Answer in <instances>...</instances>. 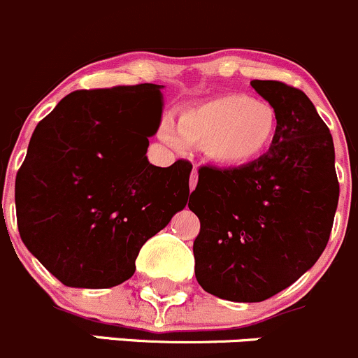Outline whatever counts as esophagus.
<instances>
[{
	"label": "esophagus",
	"mask_w": 358,
	"mask_h": 358,
	"mask_svg": "<svg viewBox=\"0 0 358 358\" xmlns=\"http://www.w3.org/2000/svg\"><path fill=\"white\" fill-rule=\"evenodd\" d=\"M196 182H198V167H193V171H191V178H189V187L191 191L196 187Z\"/></svg>",
	"instance_id": "esophagus-1"
}]
</instances>
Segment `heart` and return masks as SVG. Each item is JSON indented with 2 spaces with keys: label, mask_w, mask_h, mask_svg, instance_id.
Returning <instances> with one entry per match:
<instances>
[{
  "label": "heart",
  "mask_w": 358,
  "mask_h": 358,
  "mask_svg": "<svg viewBox=\"0 0 358 358\" xmlns=\"http://www.w3.org/2000/svg\"><path fill=\"white\" fill-rule=\"evenodd\" d=\"M278 132V113L264 99L220 94L180 112L178 131L162 127V139L174 148L205 146L206 157L224 167H241L264 155Z\"/></svg>",
  "instance_id": "obj_1"
}]
</instances>
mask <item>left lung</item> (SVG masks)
<instances>
[{"label":"left lung","instance_id":"8db88e82","mask_svg":"<svg viewBox=\"0 0 358 358\" xmlns=\"http://www.w3.org/2000/svg\"><path fill=\"white\" fill-rule=\"evenodd\" d=\"M278 113L271 148L252 164L201 167L189 210L196 281L229 301H264L319 260L329 241L340 184L329 129L303 91L252 80Z\"/></svg>","mask_w":358,"mask_h":358}]
</instances>
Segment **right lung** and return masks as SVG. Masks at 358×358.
Masks as SVG:
<instances>
[{
    "label": "right lung",
    "instance_id": "1",
    "mask_svg": "<svg viewBox=\"0 0 358 358\" xmlns=\"http://www.w3.org/2000/svg\"><path fill=\"white\" fill-rule=\"evenodd\" d=\"M164 86L76 91L32 132L15 184L22 241L70 288H113L189 198L193 165L148 162Z\"/></svg>",
    "mask_w": 358,
    "mask_h": 358
}]
</instances>
